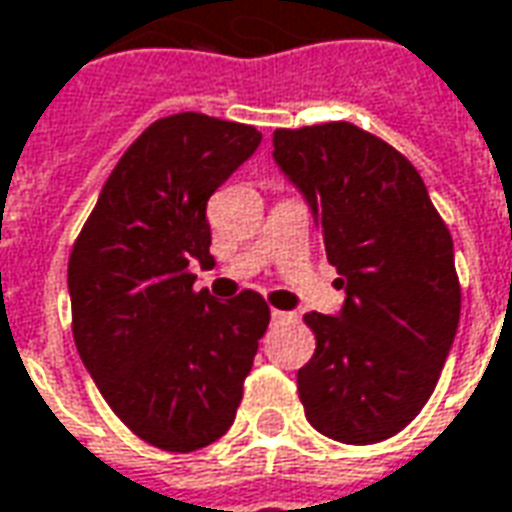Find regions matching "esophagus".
<instances>
[{"instance_id": "obj_1", "label": "esophagus", "mask_w": 512, "mask_h": 512, "mask_svg": "<svg viewBox=\"0 0 512 512\" xmlns=\"http://www.w3.org/2000/svg\"><path fill=\"white\" fill-rule=\"evenodd\" d=\"M270 315H273V320H284V317H290L287 312H281V309H273Z\"/></svg>"}]
</instances>
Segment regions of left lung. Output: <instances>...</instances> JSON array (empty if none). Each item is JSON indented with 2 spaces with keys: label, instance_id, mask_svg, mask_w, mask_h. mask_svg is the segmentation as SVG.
I'll return each instance as SVG.
<instances>
[{
  "label": "left lung",
  "instance_id": "1",
  "mask_svg": "<svg viewBox=\"0 0 512 512\" xmlns=\"http://www.w3.org/2000/svg\"><path fill=\"white\" fill-rule=\"evenodd\" d=\"M273 147L345 287L340 317L303 315L315 331L298 370L306 421L348 446L393 438L424 410L460 323L449 228L418 169L351 122L278 128Z\"/></svg>",
  "mask_w": 512,
  "mask_h": 512
}]
</instances>
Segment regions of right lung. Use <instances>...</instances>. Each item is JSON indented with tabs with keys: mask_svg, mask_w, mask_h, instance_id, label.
I'll return each mask as SVG.
<instances>
[{
	"mask_svg": "<svg viewBox=\"0 0 512 512\" xmlns=\"http://www.w3.org/2000/svg\"><path fill=\"white\" fill-rule=\"evenodd\" d=\"M262 142L217 116L155 119L119 158L69 253L72 334L102 398L136 438L186 454L236 418L270 306L242 290L214 301L206 203Z\"/></svg>",
	"mask_w": 512,
	"mask_h": 512,
	"instance_id": "right-lung-1",
	"label": "right lung"
}]
</instances>
